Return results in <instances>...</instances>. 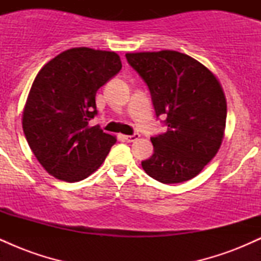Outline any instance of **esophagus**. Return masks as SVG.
Returning <instances> with one entry per match:
<instances>
[{
  "mask_svg": "<svg viewBox=\"0 0 261 261\" xmlns=\"http://www.w3.org/2000/svg\"><path fill=\"white\" fill-rule=\"evenodd\" d=\"M140 135L139 134H134V135H130V136H124V140L126 141V142H134V141L139 140Z\"/></svg>",
  "mask_w": 261,
  "mask_h": 261,
  "instance_id": "1",
  "label": "esophagus"
}]
</instances>
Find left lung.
Wrapping results in <instances>:
<instances>
[{"mask_svg":"<svg viewBox=\"0 0 261 261\" xmlns=\"http://www.w3.org/2000/svg\"><path fill=\"white\" fill-rule=\"evenodd\" d=\"M125 56L148 86L157 118L166 116L168 126L151 137L153 154L141 163L143 170L163 184L194 178L223 140L227 103L220 82L195 59L173 50Z\"/></svg>","mask_w":261,"mask_h":261,"instance_id":"obj_1","label":"left lung"}]
</instances>
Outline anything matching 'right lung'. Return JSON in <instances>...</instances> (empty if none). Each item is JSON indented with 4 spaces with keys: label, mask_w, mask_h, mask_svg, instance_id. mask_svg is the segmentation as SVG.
I'll use <instances>...</instances> for the list:
<instances>
[{
    "label": "right lung",
    "mask_w": 261,
    "mask_h": 261,
    "mask_svg": "<svg viewBox=\"0 0 261 261\" xmlns=\"http://www.w3.org/2000/svg\"><path fill=\"white\" fill-rule=\"evenodd\" d=\"M120 70L116 53L73 47L39 71L22 124L29 147L50 175L80 181L106 161L115 136L99 125L89 126V120L97 115V91Z\"/></svg>",
    "instance_id": "add662e5"
}]
</instances>
